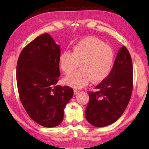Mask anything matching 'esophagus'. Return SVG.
<instances>
[{"label":"esophagus","mask_w":149,"mask_h":149,"mask_svg":"<svg viewBox=\"0 0 149 149\" xmlns=\"http://www.w3.org/2000/svg\"><path fill=\"white\" fill-rule=\"evenodd\" d=\"M80 91H78V90H74V95H77L78 93H79Z\"/></svg>","instance_id":"obj_1"}]
</instances>
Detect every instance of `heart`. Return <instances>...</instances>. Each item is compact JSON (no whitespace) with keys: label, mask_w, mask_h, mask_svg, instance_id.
<instances>
[{"label":"heart","mask_w":149,"mask_h":149,"mask_svg":"<svg viewBox=\"0 0 149 149\" xmlns=\"http://www.w3.org/2000/svg\"><path fill=\"white\" fill-rule=\"evenodd\" d=\"M114 54L112 48L95 37H86L77 42L73 52L64 51L59 57L60 66L65 74L81 69L65 77L66 84L75 89L86 86L89 83L104 80L112 71Z\"/></svg>","instance_id":"b5f03b06"}]
</instances>
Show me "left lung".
<instances>
[{"label": "left lung", "instance_id": "obj_1", "mask_svg": "<svg viewBox=\"0 0 149 149\" xmlns=\"http://www.w3.org/2000/svg\"><path fill=\"white\" fill-rule=\"evenodd\" d=\"M89 92L85 118L95 127H105L122 115L130 102L133 89V64L125 46L118 50L109 75Z\"/></svg>", "mask_w": 149, "mask_h": 149}]
</instances>
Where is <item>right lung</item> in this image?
<instances>
[{
    "mask_svg": "<svg viewBox=\"0 0 149 149\" xmlns=\"http://www.w3.org/2000/svg\"><path fill=\"white\" fill-rule=\"evenodd\" d=\"M60 45L44 33L24 48L16 66L19 99L27 114L43 127L58 125L74 91L56 85L60 77Z\"/></svg>",
    "mask_w": 149,
    "mask_h": 149,
    "instance_id": "right-lung-1",
    "label": "right lung"
}]
</instances>
